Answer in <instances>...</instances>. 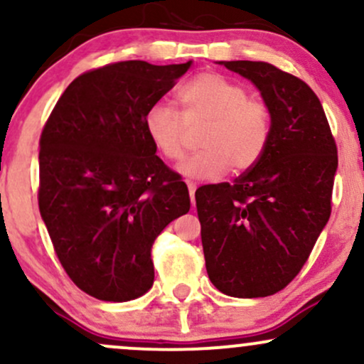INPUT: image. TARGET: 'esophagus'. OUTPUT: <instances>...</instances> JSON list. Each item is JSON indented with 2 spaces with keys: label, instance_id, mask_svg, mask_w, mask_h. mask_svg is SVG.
<instances>
[{
  "label": "esophagus",
  "instance_id": "1",
  "mask_svg": "<svg viewBox=\"0 0 364 364\" xmlns=\"http://www.w3.org/2000/svg\"><path fill=\"white\" fill-rule=\"evenodd\" d=\"M188 185V191H190V200H191V207H195V191H196V185L193 181H186Z\"/></svg>",
  "mask_w": 364,
  "mask_h": 364
}]
</instances>
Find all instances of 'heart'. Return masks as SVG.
Masks as SVG:
<instances>
[{"label":"heart","mask_w":364,"mask_h":364,"mask_svg":"<svg viewBox=\"0 0 364 364\" xmlns=\"http://www.w3.org/2000/svg\"><path fill=\"white\" fill-rule=\"evenodd\" d=\"M181 114L166 102L145 112L144 127L150 141L168 161L186 154L188 128L203 127L195 156L179 173L191 179H215L235 169L253 168L265 152L272 129V114L260 99L248 97L241 83L219 73H200L176 92Z\"/></svg>","instance_id":"heart-1"}]
</instances>
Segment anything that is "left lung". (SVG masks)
Listing matches in <instances>:
<instances>
[{
  "label": "left lung",
  "instance_id": "obj_1",
  "mask_svg": "<svg viewBox=\"0 0 364 364\" xmlns=\"http://www.w3.org/2000/svg\"><path fill=\"white\" fill-rule=\"evenodd\" d=\"M252 80L272 114L260 161L232 185L195 193L208 279L235 298H265L289 284L332 212L337 145L316 94L265 61H220Z\"/></svg>",
  "mask_w": 364,
  "mask_h": 364
}]
</instances>
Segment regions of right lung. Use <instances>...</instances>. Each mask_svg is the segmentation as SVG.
<instances>
[{
	"instance_id": "obj_1",
	"label": "right lung",
	"mask_w": 364,
	"mask_h": 364,
	"mask_svg": "<svg viewBox=\"0 0 364 364\" xmlns=\"http://www.w3.org/2000/svg\"><path fill=\"white\" fill-rule=\"evenodd\" d=\"M190 66L133 60L82 73L41 133V217L68 277L102 301L152 287L154 241L190 210L185 181L156 156L144 127Z\"/></svg>"
}]
</instances>
